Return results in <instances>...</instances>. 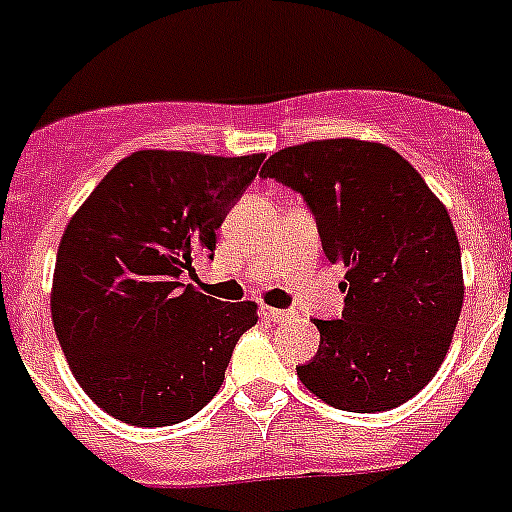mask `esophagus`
Wrapping results in <instances>:
<instances>
[{"label": "esophagus", "mask_w": 512, "mask_h": 512, "mask_svg": "<svg viewBox=\"0 0 512 512\" xmlns=\"http://www.w3.org/2000/svg\"><path fill=\"white\" fill-rule=\"evenodd\" d=\"M263 317H265V320L283 322L286 317H289V312H286V309H276V307H263Z\"/></svg>", "instance_id": "obj_1"}]
</instances>
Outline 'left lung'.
<instances>
[{
	"label": "left lung",
	"instance_id": "obj_1",
	"mask_svg": "<svg viewBox=\"0 0 512 512\" xmlns=\"http://www.w3.org/2000/svg\"><path fill=\"white\" fill-rule=\"evenodd\" d=\"M260 174L304 197L330 263L346 265L341 320H315L320 349L296 367L330 406L375 414L440 369L463 307L448 210L393 148L351 137L283 148Z\"/></svg>",
	"mask_w": 512,
	"mask_h": 512
}]
</instances>
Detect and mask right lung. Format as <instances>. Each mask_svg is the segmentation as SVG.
I'll use <instances>...</instances> for the list:
<instances>
[{
	"label": "right lung",
	"mask_w": 512,
	"mask_h": 512,
	"mask_svg": "<svg viewBox=\"0 0 512 512\" xmlns=\"http://www.w3.org/2000/svg\"><path fill=\"white\" fill-rule=\"evenodd\" d=\"M263 158L137 150L67 223L51 320L80 388L119 422L195 416L257 322L255 302L223 304L182 278L195 257H213L216 231Z\"/></svg>",
	"instance_id": "add662e5"
}]
</instances>
